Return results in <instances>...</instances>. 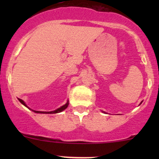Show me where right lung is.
<instances>
[{"mask_svg": "<svg viewBox=\"0 0 159 159\" xmlns=\"http://www.w3.org/2000/svg\"><path fill=\"white\" fill-rule=\"evenodd\" d=\"M19 100L20 102L22 104V105H25V107H28L27 106V105L25 103V102H24L22 99H21V98H19ZM68 105H69V101H67V102L64 105H63V106H61V107H59V108H57V110L54 111H34V110H32V111H34V112H35V113H39V114H57V113H60V112H61V111H63V110H65V109L67 107H68ZM28 108H29V107H28ZM29 109H30V108H29ZM30 110H31V109H30Z\"/></svg>", "mask_w": 159, "mask_h": 159, "instance_id": "right-lung-1", "label": "right lung"}]
</instances>
